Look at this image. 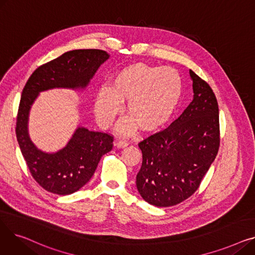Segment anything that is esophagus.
Instances as JSON below:
<instances>
[{"label":"esophagus","instance_id":"obj_1","mask_svg":"<svg viewBox=\"0 0 255 255\" xmlns=\"http://www.w3.org/2000/svg\"><path fill=\"white\" fill-rule=\"evenodd\" d=\"M129 144V142L128 141H126V140H124V139H121V140H118L117 141V143H116V145L118 146V148H125V146H127Z\"/></svg>","mask_w":255,"mask_h":255}]
</instances>
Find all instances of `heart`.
Returning a JSON list of instances; mask_svg holds the SVG:
<instances>
[{"mask_svg": "<svg viewBox=\"0 0 255 255\" xmlns=\"http://www.w3.org/2000/svg\"><path fill=\"white\" fill-rule=\"evenodd\" d=\"M183 80L171 67L131 64L118 71L110 88H102L95 98V114L103 127H110L127 101L130 117L121 125L128 132L136 125L142 131H154L167 123L178 109Z\"/></svg>", "mask_w": 255, "mask_h": 255, "instance_id": "1", "label": "heart"}]
</instances>
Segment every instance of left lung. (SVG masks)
Segmentation results:
<instances>
[{"instance_id":"8db88e82","label":"left lung","mask_w":255,"mask_h":255,"mask_svg":"<svg viewBox=\"0 0 255 255\" xmlns=\"http://www.w3.org/2000/svg\"><path fill=\"white\" fill-rule=\"evenodd\" d=\"M193 100L171 125L138 143L142 164L136 176L141 197L156 207L176 206L190 197L216 158L220 144L215 94L189 70Z\"/></svg>"}]
</instances>
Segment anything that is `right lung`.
<instances>
[{
  "label": "right lung",
  "instance_id": "obj_1",
  "mask_svg": "<svg viewBox=\"0 0 255 255\" xmlns=\"http://www.w3.org/2000/svg\"><path fill=\"white\" fill-rule=\"evenodd\" d=\"M109 58V53L101 49L67 51L38 67L22 90L16 119L17 141L32 177L48 192L68 195L82 188L93 177L101 157L112 151L114 137L78 126L62 150L42 152L29 136L31 107L40 92L55 88L85 89Z\"/></svg>",
  "mask_w": 255,
  "mask_h": 255
}]
</instances>
